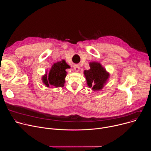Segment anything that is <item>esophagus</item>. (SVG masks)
Returning a JSON list of instances; mask_svg holds the SVG:
<instances>
[{
  "instance_id": "34e87169",
  "label": "esophagus",
  "mask_w": 151,
  "mask_h": 151,
  "mask_svg": "<svg viewBox=\"0 0 151 151\" xmlns=\"http://www.w3.org/2000/svg\"><path fill=\"white\" fill-rule=\"evenodd\" d=\"M73 68H74L75 71H76V72H78V71H80V67L78 65H74Z\"/></svg>"
}]
</instances>
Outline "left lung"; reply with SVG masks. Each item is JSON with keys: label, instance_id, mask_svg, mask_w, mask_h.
Here are the masks:
<instances>
[{"label": "left lung", "instance_id": "1", "mask_svg": "<svg viewBox=\"0 0 151 151\" xmlns=\"http://www.w3.org/2000/svg\"><path fill=\"white\" fill-rule=\"evenodd\" d=\"M89 66V70L84 71L87 85L93 91H100L107 83L109 73L99 62H91Z\"/></svg>", "mask_w": 151, "mask_h": 151}]
</instances>
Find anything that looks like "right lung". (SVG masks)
Listing matches in <instances>:
<instances>
[{
  "label": "right lung",
  "instance_id": "right-lung-1",
  "mask_svg": "<svg viewBox=\"0 0 151 151\" xmlns=\"http://www.w3.org/2000/svg\"><path fill=\"white\" fill-rule=\"evenodd\" d=\"M70 68V67L65 60L54 63L49 71L48 75H47L46 71V74L42 76V79L43 84L47 88H50V86H55V88L63 87L65 83V79L67 74L66 70Z\"/></svg>",
  "mask_w": 151,
  "mask_h": 151
}]
</instances>
